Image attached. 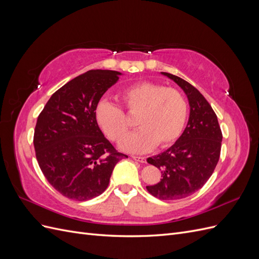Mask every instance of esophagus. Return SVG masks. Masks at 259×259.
<instances>
[{
	"label": "esophagus",
	"mask_w": 259,
	"mask_h": 259,
	"mask_svg": "<svg viewBox=\"0 0 259 259\" xmlns=\"http://www.w3.org/2000/svg\"><path fill=\"white\" fill-rule=\"evenodd\" d=\"M133 159H134L135 161L140 162V163H147V159L145 158V156H133Z\"/></svg>",
	"instance_id": "34e87169"
}]
</instances>
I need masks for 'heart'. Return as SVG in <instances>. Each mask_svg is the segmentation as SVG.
I'll list each match as a JSON object with an SVG mask.
<instances>
[{
    "instance_id": "b5f03b06",
    "label": "heart",
    "mask_w": 259,
    "mask_h": 259,
    "mask_svg": "<svg viewBox=\"0 0 259 259\" xmlns=\"http://www.w3.org/2000/svg\"><path fill=\"white\" fill-rule=\"evenodd\" d=\"M121 99L130 113H138L139 128L120 145L122 150L144 153L158 144L167 147L183 133L188 115V105L179 91L152 83L140 82L125 89ZM98 126L114 142L127 135L130 125L122 109L111 101L100 100L95 108Z\"/></svg>"
}]
</instances>
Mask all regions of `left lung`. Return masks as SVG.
<instances>
[{
  "label": "left lung",
  "instance_id": "8db88e82",
  "mask_svg": "<svg viewBox=\"0 0 259 259\" xmlns=\"http://www.w3.org/2000/svg\"><path fill=\"white\" fill-rule=\"evenodd\" d=\"M161 74L185 92L190 113L176 143L148 158V163L161 170L162 178L158 184L147 186V190L160 200H178L201 189L213 174L221 155L223 134L214 110L194 86L170 73Z\"/></svg>",
  "mask_w": 259,
  "mask_h": 259
}]
</instances>
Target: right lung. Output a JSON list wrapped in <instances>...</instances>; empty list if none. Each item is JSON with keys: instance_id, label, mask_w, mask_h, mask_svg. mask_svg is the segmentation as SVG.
<instances>
[{"instance_id": "add662e5", "label": "right lung", "mask_w": 259, "mask_h": 259, "mask_svg": "<svg viewBox=\"0 0 259 259\" xmlns=\"http://www.w3.org/2000/svg\"><path fill=\"white\" fill-rule=\"evenodd\" d=\"M121 72L91 70L55 92L38 115L33 145L49 183L65 197L88 201L103 193L116 163L115 151L95 119L101 96Z\"/></svg>"}]
</instances>
